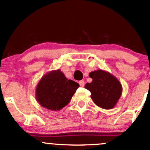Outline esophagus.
Listing matches in <instances>:
<instances>
[{
	"label": "esophagus",
	"instance_id": "obj_1",
	"mask_svg": "<svg viewBox=\"0 0 150 150\" xmlns=\"http://www.w3.org/2000/svg\"><path fill=\"white\" fill-rule=\"evenodd\" d=\"M79 84L81 87H83V86H85V82L83 81H79Z\"/></svg>",
	"mask_w": 150,
	"mask_h": 150
}]
</instances>
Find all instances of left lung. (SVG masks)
<instances>
[{"instance_id":"obj_1","label":"left lung","mask_w":150,"mask_h":150,"mask_svg":"<svg viewBox=\"0 0 150 150\" xmlns=\"http://www.w3.org/2000/svg\"><path fill=\"white\" fill-rule=\"evenodd\" d=\"M89 77L93 81L87 83L85 88L91 93L93 102L101 108H113L121 96V83L114 75L102 69L90 72Z\"/></svg>"}]
</instances>
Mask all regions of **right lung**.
I'll list each match as a JSON object with an SVG mask.
<instances>
[{"label":"right lung","instance_id":"obj_1","mask_svg":"<svg viewBox=\"0 0 150 150\" xmlns=\"http://www.w3.org/2000/svg\"><path fill=\"white\" fill-rule=\"evenodd\" d=\"M79 84L68 80L60 69L51 71L40 79L36 87V99L44 108L59 110L69 102Z\"/></svg>","mask_w":150,"mask_h":150}]
</instances>
